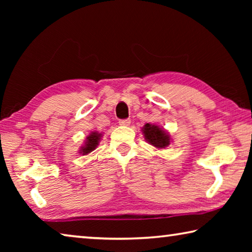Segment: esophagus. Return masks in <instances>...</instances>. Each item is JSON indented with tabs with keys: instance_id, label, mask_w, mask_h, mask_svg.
<instances>
[{
	"instance_id": "esophagus-1",
	"label": "esophagus",
	"mask_w": 252,
	"mask_h": 252,
	"mask_svg": "<svg viewBox=\"0 0 252 252\" xmlns=\"http://www.w3.org/2000/svg\"><path fill=\"white\" fill-rule=\"evenodd\" d=\"M130 123H131V120H130V119H123V120H120V121H119V125H120V126H130Z\"/></svg>"
}]
</instances>
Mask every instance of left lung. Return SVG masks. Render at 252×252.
Listing matches in <instances>:
<instances>
[{
	"label": "left lung",
	"mask_w": 252,
	"mask_h": 252,
	"mask_svg": "<svg viewBox=\"0 0 252 252\" xmlns=\"http://www.w3.org/2000/svg\"><path fill=\"white\" fill-rule=\"evenodd\" d=\"M142 131L144 138H146L147 141L153 147L164 149L170 144L169 134L165 133V131H163L161 127L156 125L147 123V125L142 127Z\"/></svg>",
	"instance_id": "left-lung-1"
}]
</instances>
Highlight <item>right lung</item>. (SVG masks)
Instances as JSON below:
<instances>
[{"label": "right lung", "instance_id": "obj_1", "mask_svg": "<svg viewBox=\"0 0 252 252\" xmlns=\"http://www.w3.org/2000/svg\"><path fill=\"white\" fill-rule=\"evenodd\" d=\"M100 138L101 133H99V132H91L90 135H88L87 141H85L84 146L81 148L80 152L82 153V155H88V153L92 152L97 147V144H99Z\"/></svg>", "mask_w": 252, "mask_h": 252}]
</instances>
